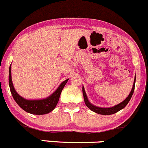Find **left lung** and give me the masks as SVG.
Returning a JSON list of instances; mask_svg holds the SVG:
<instances>
[{"instance_id": "obj_1", "label": "left lung", "mask_w": 148, "mask_h": 148, "mask_svg": "<svg viewBox=\"0 0 148 148\" xmlns=\"http://www.w3.org/2000/svg\"><path fill=\"white\" fill-rule=\"evenodd\" d=\"M135 80H134V83H133V86H132V90H131L130 93L129 94L128 96L127 97V98H126L124 101L120 103V104L117 105V106H114V107L108 108H99L91 104V103L89 102V100H88L86 93H85V90L83 87V97H84L85 103L87 106V107L90 108V109L92 111H93V112H96V113L100 114V115H112V114H114L115 113V112H118V111L120 110H122L123 108H124L126 106H127V104L129 103L131 97H132V94H133L134 92V90H135Z\"/></svg>"}]
</instances>
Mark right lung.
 Returning <instances> with one entry per match:
<instances>
[{
    "instance_id": "1",
    "label": "right lung",
    "mask_w": 148,
    "mask_h": 148,
    "mask_svg": "<svg viewBox=\"0 0 148 148\" xmlns=\"http://www.w3.org/2000/svg\"><path fill=\"white\" fill-rule=\"evenodd\" d=\"M9 86H10V92L13 98L16 100L17 104L23 110L26 111L29 113L34 114V115H44L51 112L56 108V105L58 103L59 97L61 94L62 90L68 82V79L63 81L57 90L53 94L47 98L43 100H29L24 99L23 97L20 96L15 90L14 87L13 85L11 79V66L9 68Z\"/></svg>"
}]
</instances>
